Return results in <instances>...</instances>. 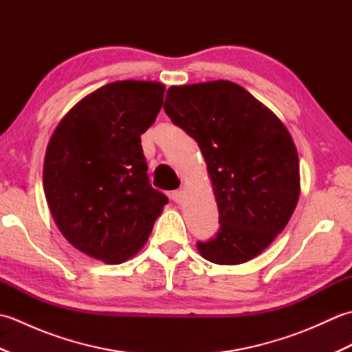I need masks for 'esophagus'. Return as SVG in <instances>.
<instances>
[{"label":"esophagus","instance_id":"1","mask_svg":"<svg viewBox=\"0 0 352 352\" xmlns=\"http://www.w3.org/2000/svg\"><path fill=\"white\" fill-rule=\"evenodd\" d=\"M183 197H184V193H183V190H174L170 193V199L174 201V203H182L183 201Z\"/></svg>","mask_w":352,"mask_h":352}]
</instances>
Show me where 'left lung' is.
Segmentation results:
<instances>
[{
    "label": "left lung",
    "instance_id": "8db88e82",
    "mask_svg": "<svg viewBox=\"0 0 352 352\" xmlns=\"http://www.w3.org/2000/svg\"><path fill=\"white\" fill-rule=\"evenodd\" d=\"M198 142L216 203L219 230L197 242L206 260L239 265L266 250L287 226L300 198L294 140L271 110L226 80L172 86L163 106Z\"/></svg>",
    "mask_w": 352,
    "mask_h": 352
}]
</instances>
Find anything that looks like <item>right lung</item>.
Segmentation results:
<instances>
[{
    "instance_id": "obj_1",
    "label": "right lung",
    "mask_w": 352,
    "mask_h": 352,
    "mask_svg": "<svg viewBox=\"0 0 352 352\" xmlns=\"http://www.w3.org/2000/svg\"><path fill=\"white\" fill-rule=\"evenodd\" d=\"M164 86L115 81L81 100L52 133L43 189L58 230L104 263L131 258L168 197L151 188L140 134L162 109Z\"/></svg>"
}]
</instances>
